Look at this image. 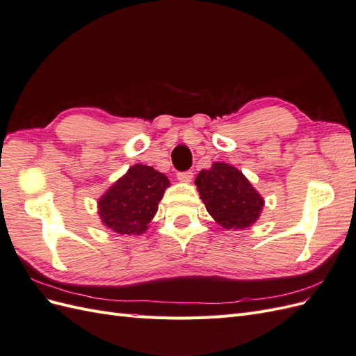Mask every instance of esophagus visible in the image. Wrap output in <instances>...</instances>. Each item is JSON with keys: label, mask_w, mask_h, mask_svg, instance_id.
<instances>
[{"label": "esophagus", "mask_w": 356, "mask_h": 356, "mask_svg": "<svg viewBox=\"0 0 356 356\" xmlns=\"http://www.w3.org/2000/svg\"><path fill=\"white\" fill-rule=\"evenodd\" d=\"M177 178H178V181H181V182H190V181L193 179V172H191V170L178 172Z\"/></svg>", "instance_id": "34e87169"}]
</instances>
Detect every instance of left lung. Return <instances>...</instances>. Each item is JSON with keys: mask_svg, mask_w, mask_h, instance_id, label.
<instances>
[{"mask_svg": "<svg viewBox=\"0 0 356 356\" xmlns=\"http://www.w3.org/2000/svg\"><path fill=\"white\" fill-rule=\"evenodd\" d=\"M195 184L207 211L221 227L245 230L260 218L264 199L238 168L215 161L199 172Z\"/></svg>", "mask_w": 356, "mask_h": 356, "instance_id": "1", "label": "left lung"}]
</instances>
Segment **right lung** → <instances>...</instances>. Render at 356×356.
Instances as JSON below:
<instances>
[{
    "instance_id": "right-lung-1",
    "label": "right lung",
    "mask_w": 356,
    "mask_h": 356,
    "mask_svg": "<svg viewBox=\"0 0 356 356\" xmlns=\"http://www.w3.org/2000/svg\"><path fill=\"white\" fill-rule=\"evenodd\" d=\"M169 186L168 177L154 168L141 163L131 166L98 199L102 224L118 234L145 233Z\"/></svg>"
}]
</instances>
